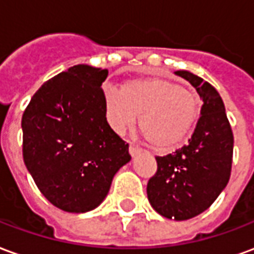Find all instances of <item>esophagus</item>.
<instances>
[{
  "mask_svg": "<svg viewBox=\"0 0 254 254\" xmlns=\"http://www.w3.org/2000/svg\"><path fill=\"white\" fill-rule=\"evenodd\" d=\"M129 152H130L132 156H137V155L141 152V148H140L138 145H136L134 143H130L129 144Z\"/></svg>",
  "mask_w": 254,
  "mask_h": 254,
  "instance_id": "34e87169",
  "label": "esophagus"
}]
</instances>
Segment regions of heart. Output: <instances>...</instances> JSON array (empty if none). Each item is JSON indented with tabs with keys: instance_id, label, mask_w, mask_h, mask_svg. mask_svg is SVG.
<instances>
[{
	"instance_id": "heart-1",
	"label": "heart",
	"mask_w": 254,
	"mask_h": 254,
	"mask_svg": "<svg viewBox=\"0 0 254 254\" xmlns=\"http://www.w3.org/2000/svg\"><path fill=\"white\" fill-rule=\"evenodd\" d=\"M103 100L106 120L114 132L124 133L140 117L143 136L162 152L184 143L200 113L197 98L189 89L158 77L133 78L120 91L106 87Z\"/></svg>"
}]
</instances>
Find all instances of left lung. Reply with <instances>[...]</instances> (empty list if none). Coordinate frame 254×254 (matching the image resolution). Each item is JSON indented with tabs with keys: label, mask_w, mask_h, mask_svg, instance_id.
I'll return each mask as SVG.
<instances>
[{
	"label": "left lung",
	"mask_w": 254,
	"mask_h": 254,
	"mask_svg": "<svg viewBox=\"0 0 254 254\" xmlns=\"http://www.w3.org/2000/svg\"><path fill=\"white\" fill-rule=\"evenodd\" d=\"M202 99L189 143L173 154L156 156L158 170L147 185L155 211L174 220L204 212L222 193L231 174L234 136L223 100L212 85L188 70H177Z\"/></svg>",
	"instance_id": "1"
}]
</instances>
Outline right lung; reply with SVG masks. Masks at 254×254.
<instances>
[{
    "mask_svg": "<svg viewBox=\"0 0 254 254\" xmlns=\"http://www.w3.org/2000/svg\"><path fill=\"white\" fill-rule=\"evenodd\" d=\"M109 70L74 65L38 89L21 118L23 158L53 205L88 212L130 160L129 144L106 120L102 83Z\"/></svg>",
    "mask_w": 254,
    "mask_h": 254,
    "instance_id": "obj_1",
    "label": "right lung"
}]
</instances>
